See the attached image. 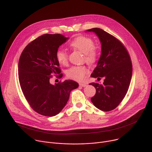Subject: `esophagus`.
Returning <instances> with one entry per match:
<instances>
[{
    "label": "esophagus",
    "instance_id": "34e87169",
    "mask_svg": "<svg viewBox=\"0 0 152 152\" xmlns=\"http://www.w3.org/2000/svg\"><path fill=\"white\" fill-rule=\"evenodd\" d=\"M79 85H80V86H82V87H85V86H86L87 85H86V83H79Z\"/></svg>",
    "mask_w": 152,
    "mask_h": 152
}]
</instances>
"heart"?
Instances as JSON below:
<instances>
[{
    "label": "heart",
    "instance_id": "b5f03b06",
    "mask_svg": "<svg viewBox=\"0 0 152 152\" xmlns=\"http://www.w3.org/2000/svg\"><path fill=\"white\" fill-rule=\"evenodd\" d=\"M71 46L83 53L87 62L93 63L96 61L97 53L92 39L83 36L78 37L71 42ZM56 58L60 64L66 65L68 62V54L64 50H58ZM88 73V69L85 66H73L67 71V76L75 80L82 81Z\"/></svg>",
    "mask_w": 152,
    "mask_h": 152
}]
</instances>
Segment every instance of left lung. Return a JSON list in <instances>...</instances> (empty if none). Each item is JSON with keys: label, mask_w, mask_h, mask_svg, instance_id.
Returning a JSON list of instances; mask_svg holds the SVG:
<instances>
[{"label": "left lung", "mask_w": 152, "mask_h": 152, "mask_svg": "<svg viewBox=\"0 0 152 152\" xmlns=\"http://www.w3.org/2000/svg\"><path fill=\"white\" fill-rule=\"evenodd\" d=\"M86 31L95 33L102 47L100 57L91 77H104L102 84H89L96 89L91 100L99 110L110 111L118 106L128 91L132 75L131 58L122 43L109 33L97 28Z\"/></svg>", "instance_id": "left-lung-1"}]
</instances>
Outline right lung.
<instances>
[{"mask_svg":"<svg viewBox=\"0 0 152 152\" xmlns=\"http://www.w3.org/2000/svg\"><path fill=\"white\" fill-rule=\"evenodd\" d=\"M69 38L59 34L42 35L31 42L20 55L18 79L21 90L31 107L41 115L52 117L59 114L72 90L79 86L72 80L50 83L51 75L62 76L56 53Z\"/></svg>","mask_w":152,"mask_h":152,"instance_id":"right-lung-1","label":"right lung"}]
</instances>
